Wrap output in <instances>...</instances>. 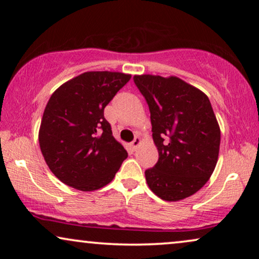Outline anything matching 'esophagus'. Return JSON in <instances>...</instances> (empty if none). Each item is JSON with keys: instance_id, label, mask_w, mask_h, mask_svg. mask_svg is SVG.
<instances>
[{"instance_id": "1", "label": "esophagus", "mask_w": 259, "mask_h": 259, "mask_svg": "<svg viewBox=\"0 0 259 259\" xmlns=\"http://www.w3.org/2000/svg\"><path fill=\"white\" fill-rule=\"evenodd\" d=\"M140 144H141V139L139 137H136V138H134V140L132 141V144H131V146H132L133 150L136 151L137 148L140 146Z\"/></svg>"}]
</instances>
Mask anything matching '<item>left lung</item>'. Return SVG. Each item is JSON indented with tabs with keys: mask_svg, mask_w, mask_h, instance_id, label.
Returning a JSON list of instances; mask_svg holds the SVG:
<instances>
[{
	"mask_svg": "<svg viewBox=\"0 0 259 259\" xmlns=\"http://www.w3.org/2000/svg\"><path fill=\"white\" fill-rule=\"evenodd\" d=\"M151 112L159 159L145 171L155 196L178 201L199 191L218 161L221 128L207 95L177 76L134 75Z\"/></svg>",
	"mask_w": 259,
	"mask_h": 259,
	"instance_id": "obj_1",
	"label": "left lung"
}]
</instances>
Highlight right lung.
Segmentation results:
<instances>
[{
  "mask_svg": "<svg viewBox=\"0 0 259 259\" xmlns=\"http://www.w3.org/2000/svg\"><path fill=\"white\" fill-rule=\"evenodd\" d=\"M131 74L86 72L52 94L42 116L38 143L54 176L73 189L90 192L111 183L127 158L112 134L104 109Z\"/></svg>",
  "mask_w": 259,
  "mask_h": 259,
  "instance_id": "right-lung-1",
  "label": "right lung"
}]
</instances>
